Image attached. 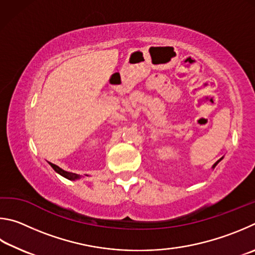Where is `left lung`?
I'll list each match as a JSON object with an SVG mask.
<instances>
[{
    "mask_svg": "<svg viewBox=\"0 0 255 255\" xmlns=\"http://www.w3.org/2000/svg\"><path fill=\"white\" fill-rule=\"evenodd\" d=\"M223 158H224V157H222V158H221L220 160H217V161H216L215 163H214V164H213V167H212V169H215V167L217 166V164H218V162H220V161H221V160H223Z\"/></svg>",
    "mask_w": 255,
    "mask_h": 255,
    "instance_id": "left-lung-1",
    "label": "left lung"
}]
</instances>
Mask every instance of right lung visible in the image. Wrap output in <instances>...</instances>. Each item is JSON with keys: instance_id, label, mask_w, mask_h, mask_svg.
Returning a JSON list of instances; mask_svg holds the SVG:
<instances>
[{"instance_id": "1", "label": "right lung", "mask_w": 255, "mask_h": 255, "mask_svg": "<svg viewBox=\"0 0 255 255\" xmlns=\"http://www.w3.org/2000/svg\"><path fill=\"white\" fill-rule=\"evenodd\" d=\"M49 164H50L51 168H52L53 170H55L57 173H59L60 176L65 177L66 179H68V180H73V181H75V180H78V179H80V178H82V177H84V176L77 175V173H73V172L65 171L64 169L59 168L58 166H56V164H53V163H51V162H49ZM85 176H87V175H85Z\"/></svg>"}]
</instances>
